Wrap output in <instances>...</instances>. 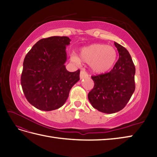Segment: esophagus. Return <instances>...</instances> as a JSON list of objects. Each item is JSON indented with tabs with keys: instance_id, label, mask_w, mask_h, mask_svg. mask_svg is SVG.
<instances>
[{
	"instance_id": "34e87169",
	"label": "esophagus",
	"mask_w": 157,
	"mask_h": 157,
	"mask_svg": "<svg viewBox=\"0 0 157 157\" xmlns=\"http://www.w3.org/2000/svg\"><path fill=\"white\" fill-rule=\"evenodd\" d=\"M88 76V74L85 71V70H82L80 72V79L87 78Z\"/></svg>"
}]
</instances>
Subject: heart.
I'll return each instance as SVG.
<instances>
[{"instance_id": "obj_1", "label": "heart", "mask_w": 157, "mask_h": 157, "mask_svg": "<svg viewBox=\"0 0 157 157\" xmlns=\"http://www.w3.org/2000/svg\"><path fill=\"white\" fill-rule=\"evenodd\" d=\"M79 56V58L72 55L71 61L78 64L80 63V61L88 63L93 72L103 73L113 67L117 54L113 46L105 44H93L82 48Z\"/></svg>"}]
</instances>
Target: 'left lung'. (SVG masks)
I'll return each instance as SVG.
<instances>
[{
    "mask_svg": "<svg viewBox=\"0 0 157 157\" xmlns=\"http://www.w3.org/2000/svg\"><path fill=\"white\" fill-rule=\"evenodd\" d=\"M119 55L112 70L92 76L94 86L88 93L90 102L102 113H115L125 107L135 90L136 68L129 52L115 42Z\"/></svg>",
    "mask_w": 157,
    "mask_h": 157,
    "instance_id": "left-lung-1",
    "label": "left lung"
}]
</instances>
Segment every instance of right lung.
Returning <instances> with one entry per match:
<instances>
[{"label":"right lung","mask_w":157,"mask_h":157,"mask_svg":"<svg viewBox=\"0 0 157 157\" xmlns=\"http://www.w3.org/2000/svg\"><path fill=\"white\" fill-rule=\"evenodd\" d=\"M67 36L40 40L23 61L21 84L28 101L39 110L50 111L65 104L70 90L79 80L80 71L65 68Z\"/></svg>","instance_id":"obj_1"}]
</instances>
